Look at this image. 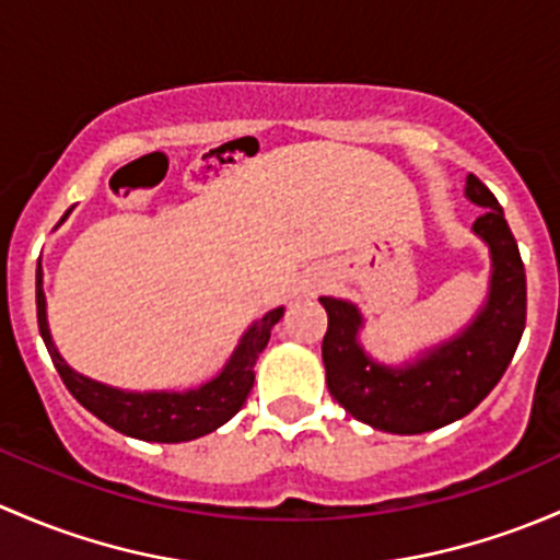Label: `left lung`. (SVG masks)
<instances>
[{"mask_svg":"<svg viewBox=\"0 0 560 560\" xmlns=\"http://www.w3.org/2000/svg\"><path fill=\"white\" fill-rule=\"evenodd\" d=\"M482 207L471 234L491 253V280L477 315L458 334L399 366L372 359L361 345L364 315L348 299L320 296L328 328L323 366L328 394L355 420L388 434H423L464 418L510 366L526 328V269L495 196L475 175L464 188Z\"/></svg>","mask_w":560,"mask_h":560,"instance_id":"1","label":"left lung"}]
</instances>
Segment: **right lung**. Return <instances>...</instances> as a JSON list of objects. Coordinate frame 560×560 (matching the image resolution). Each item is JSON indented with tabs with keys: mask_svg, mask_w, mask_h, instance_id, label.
Instances as JSON below:
<instances>
[{
	"mask_svg": "<svg viewBox=\"0 0 560 560\" xmlns=\"http://www.w3.org/2000/svg\"><path fill=\"white\" fill-rule=\"evenodd\" d=\"M72 210H67V215ZM65 215V218H67ZM61 218V221H65ZM48 304H45L43 291V272H37V323L43 342L48 348L50 359H54L56 372L61 374L69 394L80 401L91 415L107 423L109 429L120 431L126 436H135L142 442H191L199 436L210 434V431L221 429L226 420H232L245 405L247 394L256 380L258 355L267 348L269 337H272L275 323L282 318L285 307H275L247 326L242 334L234 353L229 355L226 366L215 374L212 380L201 383L199 388L188 390H124L113 388V385L91 380L85 374L74 372L72 366L61 359L59 348H56L54 337L48 328Z\"/></svg>",
	"mask_w": 560,
	"mask_h": 560,
	"instance_id": "1",
	"label": "right lung"
}]
</instances>
